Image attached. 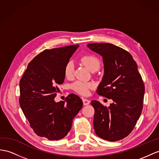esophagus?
<instances>
[{"label":"esophagus","mask_w":159,"mask_h":159,"mask_svg":"<svg viewBox=\"0 0 159 159\" xmlns=\"http://www.w3.org/2000/svg\"><path fill=\"white\" fill-rule=\"evenodd\" d=\"M82 101H83L84 105H88V104H90V100L86 99V98H83L82 99Z\"/></svg>","instance_id":"1"}]
</instances>
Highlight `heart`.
<instances>
[{"instance_id":"b5f03b06","label":"heart","mask_w":159,"mask_h":159,"mask_svg":"<svg viewBox=\"0 0 159 159\" xmlns=\"http://www.w3.org/2000/svg\"><path fill=\"white\" fill-rule=\"evenodd\" d=\"M81 61L91 71L98 70L100 67V61L97 57L92 55H86L81 58ZM74 73V67L71 61H69L66 63L64 68V74L67 78H71ZM71 88L79 94L86 96L88 94L89 90L92 88V84L77 81L72 84Z\"/></svg>"}]
</instances>
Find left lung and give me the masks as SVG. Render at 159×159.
<instances>
[{
  "instance_id": "1",
  "label": "left lung",
  "mask_w": 159,
  "mask_h": 159,
  "mask_svg": "<svg viewBox=\"0 0 159 159\" xmlns=\"http://www.w3.org/2000/svg\"><path fill=\"white\" fill-rule=\"evenodd\" d=\"M102 57L104 74L96 92L113 100L109 107L92 100L94 128L98 137L115 142L127 137L134 128L143 108L145 88L138 66L127 50L109 43L88 44Z\"/></svg>"
}]
</instances>
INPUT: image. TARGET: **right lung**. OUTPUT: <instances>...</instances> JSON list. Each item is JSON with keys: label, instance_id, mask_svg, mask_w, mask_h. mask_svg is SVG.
Returning a JSON list of instances; mask_svg holds the SVG:
<instances>
[{"label": "right lung", "instance_id": "add662e5", "mask_svg": "<svg viewBox=\"0 0 159 159\" xmlns=\"http://www.w3.org/2000/svg\"><path fill=\"white\" fill-rule=\"evenodd\" d=\"M79 45L46 49L31 61L19 82V104L30 127L40 137L59 140L70 131L82 108L78 96L69 94L56 102L58 86L65 80L64 68Z\"/></svg>", "mask_w": 159, "mask_h": 159}]
</instances>
